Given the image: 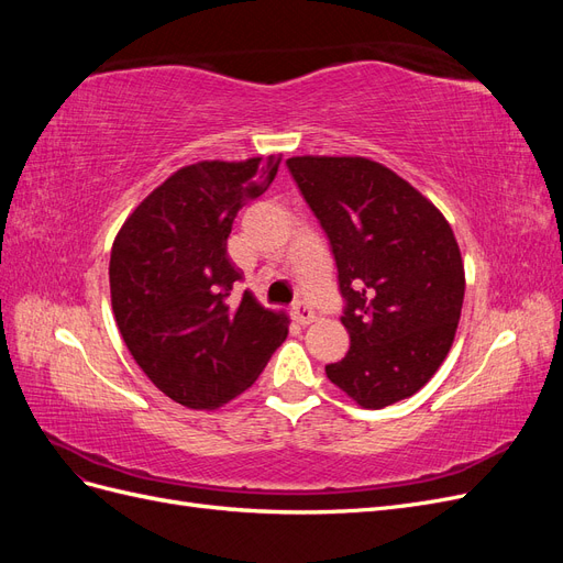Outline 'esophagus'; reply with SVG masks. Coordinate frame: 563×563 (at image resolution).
I'll return each mask as SVG.
<instances>
[{
  "mask_svg": "<svg viewBox=\"0 0 563 563\" xmlns=\"http://www.w3.org/2000/svg\"><path fill=\"white\" fill-rule=\"evenodd\" d=\"M291 317L300 323V327H308V323H312L317 317H314V310L310 308V305L305 302H296L294 310H291Z\"/></svg>",
  "mask_w": 563,
  "mask_h": 563,
  "instance_id": "34e87169",
  "label": "esophagus"
}]
</instances>
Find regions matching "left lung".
I'll return each instance as SVG.
<instances>
[{
    "label": "left lung",
    "mask_w": 563,
    "mask_h": 563,
    "mask_svg": "<svg viewBox=\"0 0 563 563\" xmlns=\"http://www.w3.org/2000/svg\"><path fill=\"white\" fill-rule=\"evenodd\" d=\"M288 172L327 232L350 333L327 376L364 408L416 395L453 345L465 298L455 234L434 203L366 157H291Z\"/></svg>",
    "instance_id": "8db88e82"
}]
</instances>
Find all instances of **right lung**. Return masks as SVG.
<instances>
[{"label":"right lung","instance_id":"right-lung-1","mask_svg":"<svg viewBox=\"0 0 563 563\" xmlns=\"http://www.w3.org/2000/svg\"><path fill=\"white\" fill-rule=\"evenodd\" d=\"M277 157L197 162L152 190L117 232L110 296L119 333L166 397L213 411L255 383L288 333L284 312L244 291L228 255L242 207L275 180Z\"/></svg>","mask_w":563,"mask_h":563}]
</instances>
